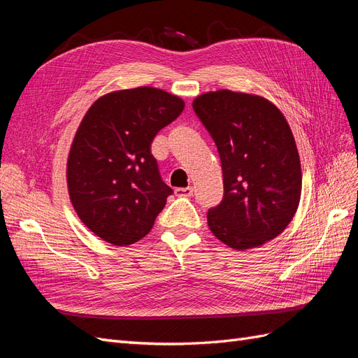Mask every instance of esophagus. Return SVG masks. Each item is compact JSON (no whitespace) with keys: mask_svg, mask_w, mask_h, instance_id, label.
Wrapping results in <instances>:
<instances>
[{"mask_svg":"<svg viewBox=\"0 0 358 358\" xmlns=\"http://www.w3.org/2000/svg\"><path fill=\"white\" fill-rule=\"evenodd\" d=\"M175 194L178 197H191L192 196V188L185 187V188H176Z\"/></svg>","mask_w":358,"mask_h":358,"instance_id":"1","label":"esophagus"}]
</instances>
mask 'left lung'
Returning a JSON list of instances; mask_svg holds the SVG:
<instances>
[{
    "mask_svg": "<svg viewBox=\"0 0 358 358\" xmlns=\"http://www.w3.org/2000/svg\"><path fill=\"white\" fill-rule=\"evenodd\" d=\"M218 148L224 199L208 212L215 237L237 251L282 233L301 196V167L285 116L264 96L220 90L192 101Z\"/></svg>",
    "mask_w": 358,
    "mask_h": 358,
    "instance_id": "left-lung-1",
    "label": "left lung"
}]
</instances>
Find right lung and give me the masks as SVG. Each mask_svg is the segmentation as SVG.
<instances>
[{
  "label": "right lung",
  "instance_id": "1",
  "mask_svg": "<svg viewBox=\"0 0 358 358\" xmlns=\"http://www.w3.org/2000/svg\"><path fill=\"white\" fill-rule=\"evenodd\" d=\"M185 103L152 86L100 96L74 134L67 187L80 221L103 241L127 246L152 230L173 189L162 182L150 143Z\"/></svg>",
  "mask_w": 358,
  "mask_h": 358
}]
</instances>
